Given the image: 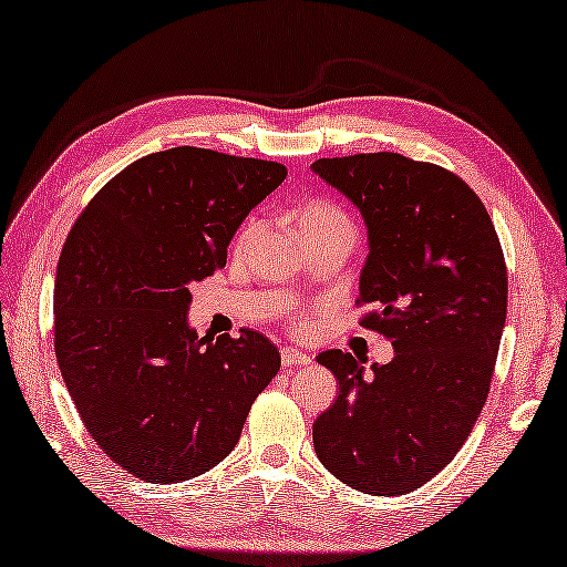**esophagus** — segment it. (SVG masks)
Here are the masks:
<instances>
[{"label": "esophagus", "instance_id": "esophagus-1", "mask_svg": "<svg viewBox=\"0 0 567 567\" xmlns=\"http://www.w3.org/2000/svg\"><path fill=\"white\" fill-rule=\"evenodd\" d=\"M311 358L302 351H297V348H282V365L285 368H302L309 365Z\"/></svg>", "mask_w": 567, "mask_h": 567}]
</instances>
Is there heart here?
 I'll return each instance as SVG.
<instances>
[{
  "label": "heart",
  "mask_w": 567,
  "mask_h": 567,
  "mask_svg": "<svg viewBox=\"0 0 567 567\" xmlns=\"http://www.w3.org/2000/svg\"><path fill=\"white\" fill-rule=\"evenodd\" d=\"M329 226H351V219H348L346 212L339 207V204L333 202H323V199H315L305 204L302 214H299V228L305 231H317V228H329ZM260 224L256 219H250L244 228H240V234L236 238V248L238 250H246L250 246V240L256 238Z\"/></svg>",
  "instance_id": "b5f03b06"
}]
</instances>
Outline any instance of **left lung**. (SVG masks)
I'll use <instances>...</instances> for the list:
<instances>
[{
  "mask_svg": "<svg viewBox=\"0 0 567 567\" xmlns=\"http://www.w3.org/2000/svg\"><path fill=\"white\" fill-rule=\"evenodd\" d=\"M321 179L368 226L360 327L394 346L388 365L317 355L339 400L315 424L321 465L365 495H406L449 465L489 394L507 319V265L485 204L441 165L400 153L319 158Z\"/></svg>",
  "mask_w": 567,
  "mask_h": 567,
  "instance_id": "1",
  "label": "left lung"
}]
</instances>
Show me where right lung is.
<instances>
[{"label": "right lung", "mask_w": 567, "mask_h": 567, "mask_svg": "<svg viewBox=\"0 0 567 567\" xmlns=\"http://www.w3.org/2000/svg\"><path fill=\"white\" fill-rule=\"evenodd\" d=\"M285 177L280 163L179 146L124 167L72 224L53 292L58 368L131 475L167 485L219 465L280 370L262 333L199 339L187 311L189 285L224 268L236 228Z\"/></svg>", "instance_id": "right-lung-1"}]
</instances>
